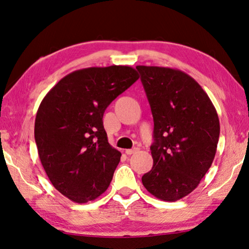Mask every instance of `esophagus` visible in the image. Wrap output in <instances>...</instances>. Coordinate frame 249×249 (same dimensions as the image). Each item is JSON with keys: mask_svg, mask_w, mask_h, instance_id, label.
<instances>
[{"mask_svg": "<svg viewBox=\"0 0 249 249\" xmlns=\"http://www.w3.org/2000/svg\"><path fill=\"white\" fill-rule=\"evenodd\" d=\"M137 152H139V148H137V147H134L132 149H126V151H125V153L127 154V155H132V154H135Z\"/></svg>", "mask_w": 249, "mask_h": 249, "instance_id": "esophagus-1", "label": "esophagus"}]
</instances>
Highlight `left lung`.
I'll list each match as a JSON object with an SVG mask.
<instances>
[{
    "mask_svg": "<svg viewBox=\"0 0 249 249\" xmlns=\"http://www.w3.org/2000/svg\"><path fill=\"white\" fill-rule=\"evenodd\" d=\"M154 120L153 167L142 177L157 198L175 202L198 186L214 160L219 120L194 78L179 70L136 66Z\"/></svg>",
    "mask_w": 249,
    "mask_h": 249,
    "instance_id": "1",
    "label": "left lung"
}]
</instances>
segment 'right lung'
<instances>
[{"label":"right lung","mask_w":249,"mask_h":249,"mask_svg":"<svg viewBox=\"0 0 249 249\" xmlns=\"http://www.w3.org/2000/svg\"><path fill=\"white\" fill-rule=\"evenodd\" d=\"M131 66L83 69L66 75L39 104L34 126L39 160L51 183L75 203L109 186L122 154L107 141V106L139 80Z\"/></svg>","instance_id":"obj_1"}]
</instances>
